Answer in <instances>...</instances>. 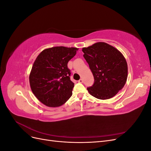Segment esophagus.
<instances>
[{"label": "esophagus", "instance_id": "34e87169", "mask_svg": "<svg viewBox=\"0 0 151 151\" xmlns=\"http://www.w3.org/2000/svg\"><path fill=\"white\" fill-rule=\"evenodd\" d=\"M78 82H79V83H83V80L82 79H80L78 81Z\"/></svg>", "mask_w": 151, "mask_h": 151}]
</instances>
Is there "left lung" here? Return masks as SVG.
<instances>
[{"mask_svg": "<svg viewBox=\"0 0 151 151\" xmlns=\"http://www.w3.org/2000/svg\"><path fill=\"white\" fill-rule=\"evenodd\" d=\"M82 50L94 79L93 85L87 88L88 92L99 99L113 97L123 88L127 79L125 57L116 48L104 42L96 43Z\"/></svg>", "mask_w": 151, "mask_h": 151, "instance_id": "8db88e82", "label": "left lung"}]
</instances>
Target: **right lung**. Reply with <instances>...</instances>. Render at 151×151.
Returning <instances> with one entry per match:
<instances>
[{
    "instance_id": "add662e5",
    "label": "right lung",
    "mask_w": 151,
    "mask_h": 151,
    "mask_svg": "<svg viewBox=\"0 0 151 151\" xmlns=\"http://www.w3.org/2000/svg\"><path fill=\"white\" fill-rule=\"evenodd\" d=\"M77 50L52 47L43 50L36 58L29 74L30 87L36 98L46 106H60L71 97L74 84L67 63Z\"/></svg>"
}]
</instances>
